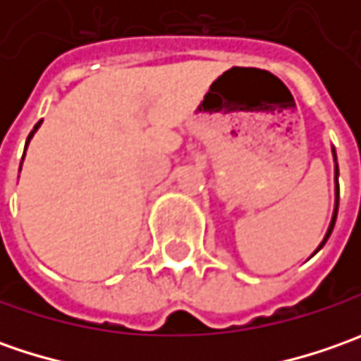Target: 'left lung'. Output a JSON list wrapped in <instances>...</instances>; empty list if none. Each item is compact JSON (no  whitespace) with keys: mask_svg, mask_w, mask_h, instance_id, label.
Segmentation results:
<instances>
[{"mask_svg":"<svg viewBox=\"0 0 361 361\" xmlns=\"http://www.w3.org/2000/svg\"><path fill=\"white\" fill-rule=\"evenodd\" d=\"M334 152V160L336 159V150H331ZM338 176H340V171H338V164H336V209H334V216H331V223H329V227H327L326 237H324V241L319 243V247H317V251L326 245V241L329 239V235H331V231H334V225H336V216H338V207H340V185H338Z\"/></svg>","mask_w":361,"mask_h":361,"instance_id":"8db88e82","label":"left lung"}]
</instances>
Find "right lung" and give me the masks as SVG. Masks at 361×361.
Segmentation results:
<instances>
[{
	"mask_svg": "<svg viewBox=\"0 0 361 361\" xmlns=\"http://www.w3.org/2000/svg\"><path fill=\"white\" fill-rule=\"evenodd\" d=\"M39 124H42V120H39V122H37V124H35V126H34V130L30 132V136H27V142H25V148H27V145H30V140H32V136H34V134H35V130H37V128H39ZM23 154H25V152H23ZM20 171H21V166H20Z\"/></svg>",
	"mask_w": 361,
	"mask_h": 361,
	"instance_id": "add662e5",
	"label": "right lung"
}]
</instances>
